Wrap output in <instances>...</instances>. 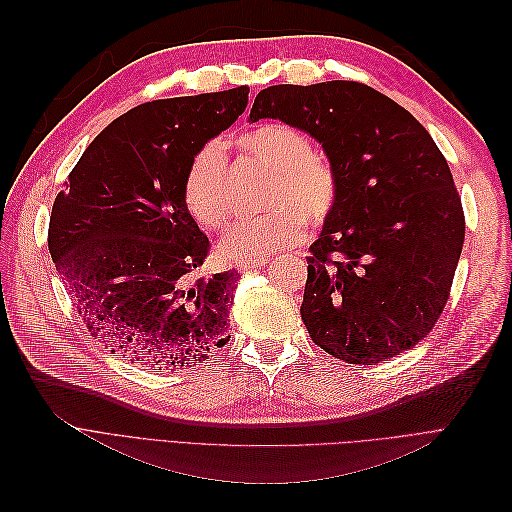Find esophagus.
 <instances>
[{
	"label": "esophagus",
	"instance_id": "esophagus-1",
	"mask_svg": "<svg viewBox=\"0 0 512 512\" xmlns=\"http://www.w3.org/2000/svg\"><path fill=\"white\" fill-rule=\"evenodd\" d=\"M265 265H267V260H265V258H260V260H241L239 265H237V269H239L241 273H245V271L260 269V267H265Z\"/></svg>",
	"mask_w": 512,
	"mask_h": 512
}]
</instances>
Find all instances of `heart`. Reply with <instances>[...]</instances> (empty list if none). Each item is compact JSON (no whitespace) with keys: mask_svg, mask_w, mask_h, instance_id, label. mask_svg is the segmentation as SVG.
<instances>
[{"mask_svg":"<svg viewBox=\"0 0 512 512\" xmlns=\"http://www.w3.org/2000/svg\"><path fill=\"white\" fill-rule=\"evenodd\" d=\"M243 158L269 170L265 207L260 218L232 228L220 243L228 260L262 258L303 241L305 222L322 226L337 207L342 181L335 164L314 151L303 130L288 123L265 121L235 138ZM183 198L198 224L220 230L235 215L228 181V160L222 143L209 141L194 151L183 175Z\"/></svg>","mask_w":512,"mask_h":512,"instance_id":"1","label":"heart"}]
</instances>
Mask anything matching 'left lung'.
<instances>
[{
  "label": "left lung",
  "instance_id": "1",
  "mask_svg": "<svg viewBox=\"0 0 512 512\" xmlns=\"http://www.w3.org/2000/svg\"><path fill=\"white\" fill-rule=\"evenodd\" d=\"M265 117L312 134L342 181L307 256L309 337L354 365L410 350L442 316L466 239L442 151L404 106L356 81L267 87L250 113Z\"/></svg>",
  "mask_w": 512,
  "mask_h": 512
}]
</instances>
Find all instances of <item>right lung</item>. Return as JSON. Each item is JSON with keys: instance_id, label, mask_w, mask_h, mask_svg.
Returning <instances> with one entry per match:
<instances>
[{"instance_id": "obj_1", "label": "right lung", "mask_w": 512, "mask_h": 512, "mask_svg": "<svg viewBox=\"0 0 512 512\" xmlns=\"http://www.w3.org/2000/svg\"><path fill=\"white\" fill-rule=\"evenodd\" d=\"M247 94L241 85L132 108L91 141L55 198L51 258L91 337L121 359L179 369L228 344L239 273H200L209 239L183 175Z\"/></svg>"}]
</instances>
